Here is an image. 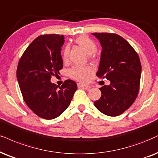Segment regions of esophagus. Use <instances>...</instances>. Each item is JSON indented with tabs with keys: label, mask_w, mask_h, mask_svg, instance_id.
Wrapping results in <instances>:
<instances>
[{
	"label": "esophagus",
	"mask_w": 158,
	"mask_h": 158,
	"mask_svg": "<svg viewBox=\"0 0 158 158\" xmlns=\"http://www.w3.org/2000/svg\"><path fill=\"white\" fill-rule=\"evenodd\" d=\"M77 86H78V88H86V89L90 88V85L84 84V83H77Z\"/></svg>",
	"instance_id": "1"
}]
</instances>
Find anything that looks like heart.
Masks as SVG:
<instances>
[{
  "label": "heart",
  "mask_w": 158,
  "mask_h": 158,
  "mask_svg": "<svg viewBox=\"0 0 158 158\" xmlns=\"http://www.w3.org/2000/svg\"><path fill=\"white\" fill-rule=\"evenodd\" d=\"M75 42L88 54L89 58H92L94 57L92 53L96 52L97 49V45L94 40L87 36H80L75 39ZM69 47L67 45L64 48L63 51V60L65 63L69 61ZM92 72V69L89 67L75 66L69 70V75L70 77L75 81H84Z\"/></svg>",
  "instance_id": "b5f03b06"
}]
</instances>
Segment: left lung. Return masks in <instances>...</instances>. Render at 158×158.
<instances>
[{
    "instance_id": "obj_1",
    "label": "left lung",
    "mask_w": 158,
    "mask_h": 158,
    "mask_svg": "<svg viewBox=\"0 0 158 158\" xmlns=\"http://www.w3.org/2000/svg\"><path fill=\"white\" fill-rule=\"evenodd\" d=\"M102 50L97 76L110 81L100 88L101 97L94 106L109 116H119L137 98L140 89L141 64L139 56L127 41L116 34L94 33Z\"/></svg>"
}]
</instances>
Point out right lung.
Segmentation results:
<instances>
[{"label":"right lung","instance_id":"1","mask_svg":"<svg viewBox=\"0 0 158 158\" xmlns=\"http://www.w3.org/2000/svg\"><path fill=\"white\" fill-rule=\"evenodd\" d=\"M64 35L44 34L29 44L19 58L17 77L25 104L35 114L53 119L69 107L77 85L66 80L58 88L50 82L63 68Z\"/></svg>","mask_w":158,"mask_h":158}]
</instances>
